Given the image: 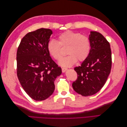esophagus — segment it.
<instances>
[{"label": "esophagus", "instance_id": "1", "mask_svg": "<svg viewBox=\"0 0 127 127\" xmlns=\"http://www.w3.org/2000/svg\"><path fill=\"white\" fill-rule=\"evenodd\" d=\"M67 70V69L66 68H62V71H63V72H64Z\"/></svg>", "mask_w": 127, "mask_h": 127}]
</instances>
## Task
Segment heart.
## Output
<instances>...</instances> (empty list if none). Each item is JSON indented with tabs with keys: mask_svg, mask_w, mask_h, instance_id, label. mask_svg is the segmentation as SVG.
Returning a JSON list of instances; mask_svg holds the SVG:
<instances>
[{
	"mask_svg": "<svg viewBox=\"0 0 127 127\" xmlns=\"http://www.w3.org/2000/svg\"><path fill=\"white\" fill-rule=\"evenodd\" d=\"M60 45L62 47H67L66 53L68 56L63 57L58 62L59 66L70 67L75 64L77 60L83 61L89 55L91 49L90 41L88 38L80 33L67 31L58 36V41L50 40L47 44L49 54L55 60L61 57Z\"/></svg>",
	"mask_w": 127,
	"mask_h": 127,
	"instance_id": "1",
	"label": "heart"
}]
</instances>
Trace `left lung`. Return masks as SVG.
<instances>
[{
    "label": "left lung",
    "instance_id": "left-lung-1",
    "mask_svg": "<svg viewBox=\"0 0 127 127\" xmlns=\"http://www.w3.org/2000/svg\"><path fill=\"white\" fill-rule=\"evenodd\" d=\"M89 55L80 66L74 70L78 77L72 83L74 91L84 96L96 94L104 85L112 64L111 51L109 42L102 34L91 31Z\"/></svg>",
    "mask_w": 127,
    "mask_h": 127
}]
</instances>
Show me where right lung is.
<instances>
[{"instance_id": "1", "label": "right lung", "mask_w": 127, "mask_h": 127, "mask_svg": "<svg viewBox=\"0 0 127 127\" xmlns=\"http://www.w3.org/2000/svg\"><path fill=\"white\" fill-rule=\"evenodd\" d=\"M52 31L41 28L29 32L22 39L17 51V75L26 93L37 101L53 94L54 82L62 70L47 50Z\"/></svg>"}]
</instances>
